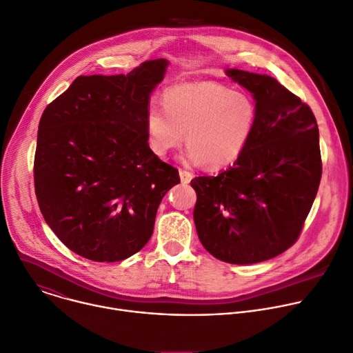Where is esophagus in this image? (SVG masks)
I'll list each match as a JSON object with an SVG mask.
<instances>
[{
	"label": "esophagus",
	"instance_id": "esophagus-1",
	"mask_svg": "<svg viewBox=\"0 0 353 353\" xmlns=\"http://www.w3.org/2000/svg\"><path fill=\"white\" fill-rule=\"evenodd\" d=\"M179 178H181V182L182 183H189L193 178V175L185 170H179Z\"/></svg>",
	"mask_w": 353,
	"mask_h": 353
}]
</instances>
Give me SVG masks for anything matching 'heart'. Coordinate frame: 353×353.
Here are the masks:
<instances>
[{
	"mask_svg": "<svg viewBox=\"0 0 353 353\" xmlns=\"http://www.w3.org/2000/svg\"><path fill=\"white\" fill-rule=\"evenodd\" d=\"M161 105L164 112L150 108L145 114L147 144L160 159L178 148L185 136L189 164L221 170L240 159L256 128L254 97L217 83L168 88Z\"/></svg>",
	"mask_w": 353,
	"mask_h": 353,
	"instance_id": "b5f03b06",
	"label": "heart"
}]
</instances>
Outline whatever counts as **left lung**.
Returning a JSON list of instances; mask_svg holds the SVG:
<instances>
[{"label":"left lung","mask_w":353,"mask_h":353,"mask_svg":"<svg viewBox=\"0 0 353 353\" xmlns=\"http://www.w3.org/2000/svg\"><path fill=\"white\" fill-rule=\"evenodd\" d=\"M251 92L256 128L240 159L216 176L190 181L202 245L236 265L258 263L290 248L321 181L320 133L311 109L266 74L227 68Z\"/></svg>","instance_id":"8db88e82"}]
</instances>
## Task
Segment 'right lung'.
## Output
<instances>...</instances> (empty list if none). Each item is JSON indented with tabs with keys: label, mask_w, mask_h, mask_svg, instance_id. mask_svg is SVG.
<instances>
[{
	"label": "right lung",
	"mask_w": 353,
	"mask_h": 353,
	"mask_svg": "<svg viewBox=\"0 0 353 353\" xmlns=\"http://www.w3.org/2000/svg\"><path fill=\"white\" fill-rule=\"evenodd\" d=\"M168 64L157 59L128 74L80 75L41 117L37 203L59 240L87 259L116 262L139 252L165 193L181 182L145 136L150 97Z\"/></svg>",
	"instance_id": "1"
}]
</instances>
